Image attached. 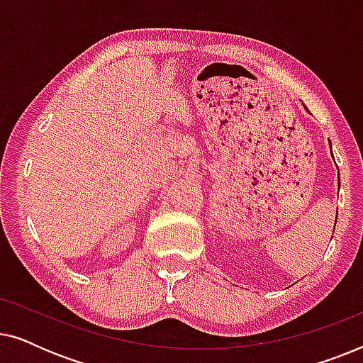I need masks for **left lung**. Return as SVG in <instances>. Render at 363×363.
I'll return each mask as SVG.
<instances>
[{"label": "left lung", "instance_id": "left-lung-1", "mask_svg": "<svg viewBox=\"0 0 363 363\" xmlns=\"http://www.w3.org/2000/svg\"><path fill=\"white\" fill-rule=\"evenodd\" d=\"M330 152H332V150H330Z\"/></svg>", "mask_w": 363, "mask_h": 363}]
</instances>
